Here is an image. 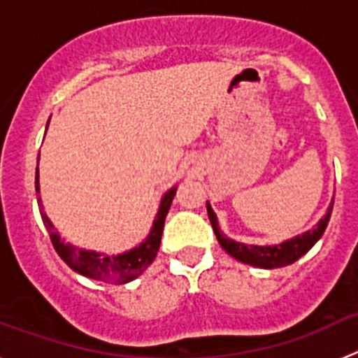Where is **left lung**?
Wrapping results in <instances>:
<instances>
[{"label":"left lung","mask_w":358,"mask_h":358,"mask_svg":"<svg viewBox=\"0 0 358 358\" xmlns=\"http://www.w3.org/2000/svg\"><path fill=\"white\" fill-rule=\"evenodd\" d=\"M206 208L208 217H210L211 227H213L215 235H217L218 243H220V248H222L227 255H231L235 260L242 262V264L252 265V267L280 268L287 267V265L299 260L303 255H306V252L317 243V240L321 238L324 229H327L328 222H330V215L331 210H334V201L330 202L327 215H324L312 229L305 231V233L294 236V238L285 240V242L274 243V245H248V243L236 242V240L229 238V236L224 235L222 231H220V227H218V218L217 215H215L210 202H206Z\"/></svg>","instance_id":"8db88e82"}]
</instances>
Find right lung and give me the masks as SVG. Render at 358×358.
<instances>
[{"label":"right lung","mask_w":358,"mask_h":358,"mask_svg":"<svg viewBox=\"0 0 358 358\" xmlns=\"http://www.w3.org/2000/svg\"><path fill=\"white\" fill-rule=\"evenodd\" d=\"M50 118H52V116H50ZM48 123H46V131H48ZM36 192L41 194L39 166L36 169ZM176 192L177 186H172V188L161 197L156 218H154V222H152L150 233L147 235V238H145L140 245H136V248L129 249V251L125 252H120V255H106V252L90 251V249L77 248V245L66 242V240L59 235V231L53 226V222L48 218L46 211H44L41 195L37 197V204H39L41 217H43L44 227L48 229L53 248H55V251L59 252V256H61L62 260L68 264V267H71L75 273L82 274V276L91 278V280L115 283V285H123V283H129V281L136 280V278L140 276L157 256L161 235H163L164 218L169 215L170 204H172Z\"/></svg>","instance_id":"right-lung-1"}]
</instances>
